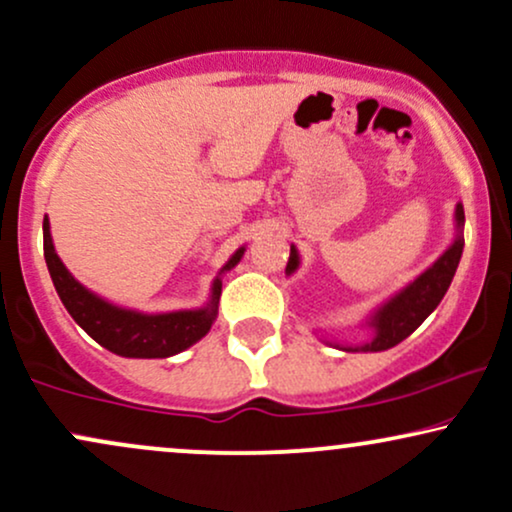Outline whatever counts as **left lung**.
I'll return each instance as SVG.
<instances>
[{"mask_svg": "<svg viewBox=\"0 0 512 512\" xmlns=\"http://www.w3.org/2000/svg\"><path fill=\"white\" fill-rule=\"evenodd\" d=\"M464 207L462 202H457L455 207V238L448 248L443 250V255L438 257L431 267L424 269L414 281H409L404 289L392 293L390 298H385L378 308L366 317L363 325L370 330V337L363 344H339L330 342V339H322L325 344L337 346L342 351H387L392 346L409 337L421 322L426 320L433 310L438 308V303L443 301V296L450 289L452 276L457 272V264H460L462 248H464ZM301 267V255H298L296 245H291V257L286 264V276L296 274Z\"/></svg>", "mask_w": 512, "mask_h": 512, "instance_id": "obj_1", "label": "left lung"}]
</instances>
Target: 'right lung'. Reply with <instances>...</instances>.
<instances>
[{
    "instance_id": "add662e5",
    "label": "right lung",
    "mask_w": 512,
    "mask_h": 512,
    "mask_svg": "<svg viewBox=\"0 0 512 512\" xmlns=\"http://www.w3.org/2000/svg\"><path fill=\"white\" fill-rule=\"evenodd\" d=\"M43 248L48 272L55 284L57 296L74 317L76 325L98 344L125 358H168L180 354L197 344L214 325L219 315L221 298V276L231 272L243 260L245 245L231 255V260L221 267L219 276L211 284L209 301L202 308L192 310H170V313H142V310L122 308L110 303L108 298L98 296L76 281L72 272L64 267L60 255L55 252L50 233V219H43Z\"/></svg>"
}]
</instances>
